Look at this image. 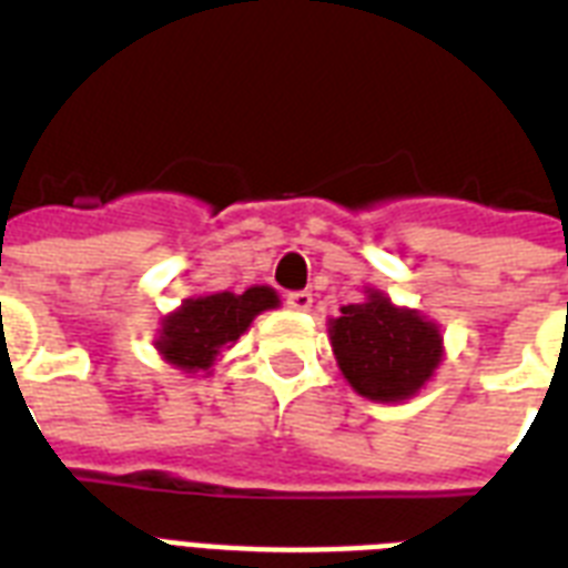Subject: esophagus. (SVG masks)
<instances>
[{"label": "esophagus", "mask_w": 568, "mask_h": 568, "mask_svg": "<svg viewBox=\"0 0 568 568\" xmlns=\"http://www.w3.org/2000/svg\"><path fill=\"white\" fill-rule=\"evenodd\" d=\"M285 306L294 312H306L312 306V294L310 292H288L285 294Z\"/></svg>", "instance_id": "esophagus-1"}]
</instances>
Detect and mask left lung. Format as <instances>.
<instances>
[{
  "label": "left lung",
  "mask_w": 568,
  "mask_h": 568,
  "mask_svg": "<svg viewBox=\"0 0 568 568\" xmlns=\"http://www.w3.org/2000/svg\"><path fill=\"white\" fill-rule=\"evenodd\" d=\"M333 354L347 383L372 400H404L427 383L442 359L436 324L418 312L397 310L383 294L342 306L329 324Z\"/></svg>",
  "instance_id": "left-lung-1"
}]
</instances>
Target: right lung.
I'll return each instance as SVG.
<instances>
[{"mask_svg":"<svg viewBox=\"0 0 568 568\" xmlns=\"http://www.w3.org/2000/svg\"><path fill=\"white\" fill-rule=\"evenodd\" d=\"M276 303V292L267 285H253L244 294L221 292L191 297L182 303L180 312L164 318L159 351L185 372H205L223 345H232L258 312Z\"/></svg>","mask_w":568,"mask_h":568,"instance_id":"1","label":"right lung"}]
</instances>
